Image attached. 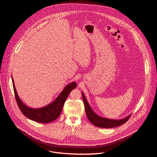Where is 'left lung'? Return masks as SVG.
Listing matches in <instances>:
<instances>
[{
    "label": "left lung",
    "instance_id": "obj_1",
    "mask_svg": "<svg viewBox=\"0 0 157 157\" xmlns=\"http://www.w3.org/2000/svg\"><path fill=\"white\" fill-rule=\"evenodd\" d=\"M83 102L84 104L85 111L88 120L94 125L101 127V128H113L116 127L119 125H121L125 123L128 119L130 118L131 114H129L127 117L121 119H111L105 117H103L102 116L97 114L93 109L91 108V105H89L88 101H87L84 94L82 92H81Z\"/></svg>",
    "mask_w": 157,
    "mask_h": 157
}]
</instances>
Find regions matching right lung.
Segmentation results:
<instances>
[{
  "label": "right lung",
  "instance_id": "obj_1",
  "mask_svg": "<svg viewBox=\"0 0 157 157\" xmlns=\"http://www.w3.org/2000/svg\"><path fill=\"white\" fill-rule=\"evenodd\" d=\"M12 80L15 99L22 114L32 121L43 124L51 122L59 116L65 101L70 92L77 86L76 82L75 81L69 83L64 87L63 91L53 102L42 107L33 108L27 105L19 98L12 77Z\"/></svg>",
  "mask_w": 157,
  "mask_h": 157
}]
</instances>
